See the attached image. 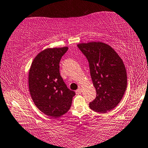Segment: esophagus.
<instances>
[{
  "label": "esophagus",
  "instance_id": "34e87169",
  "mask_svg": "<svg viewBox=\"0 0 148 148\" xmlns=\"http://www.w3.org/2000/svg\"><path fill=\"white\" fill-rule=\"evenodd\" d=\"M76 93L77 95H79V94H81V92H82V89H81V87H79L78 89H77V90H76Z\"/></svg>",
  "mask_w": 148,
  "mask_h": 148
}]
</instances>
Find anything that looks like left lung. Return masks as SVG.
I'll use <instances>...</instances> for the list:
<instances>
[{"label":"left lung","instance_id":"1","mask_svg":"<svg viewBox=\"0 0 148 148\" xmlns=\"http://www.w3.org/2000/svg\"><path fill=\"white\" fill-rule=\"evenodd\" d=\"M77 47L87 58L97 97L89 103L95 112L105 113L115 108L127 88L126 68L110 45L100 42L82 43Z\"/></svg>","mask_w":148,"mask_h":148}]
</instances>
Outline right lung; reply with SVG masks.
<instances>
[{
	"label": "right lung",
	"mask_w": 148,
	"mask_h": 148,
	"mask_svg": "<svg viewBox=\"0 0 148 148\" xmlns=\"http://www.w3.org/2000/svg\"><path fill=\"white\" fill-rule=\"evenodd\" d=\"M67 49V47L44 49L36 56L29 71V90L34 103L40 111L53 118L69 110L75 95L60 73V60Z\"/></svg>",
	"instance_id": "right-lung-1"
}]
</instances>
